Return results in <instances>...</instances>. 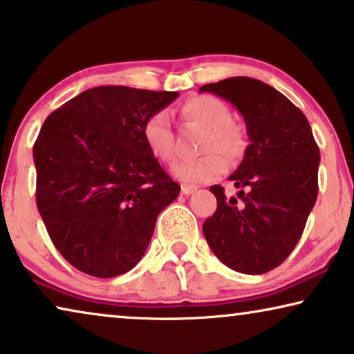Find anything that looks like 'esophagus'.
<instances>
[{
	"mask_svg": "<svg viewBox=\"0 0 354 354\" xmlns=\"http://www.w3.org/2000/svg\"><path fill=\"white\" fill-rule=\"evenodd\" d=\"M195 191H197V187H195V186H187V184H183V186H181V192L184 195H191Z\"/></svg>",
	"mask_w": 354,
	"mask_h": 354,
	"instance_id": "1",
	"label": "esophagus"
}]
</instances>
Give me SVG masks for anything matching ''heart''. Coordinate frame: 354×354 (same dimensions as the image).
I'll return each instance as SVG.
<instances>
[{
  "instance_id": "heart-1",
  "label": "heart",
  "mask_w": 354,
  "mask_h": 354,
  "mask_svg": "<svg viewBox=\"0 0 354 354\" xmlns=\"http://www.w3.org/2000/svg\"><path fill=\"white\" fill-rule=\"evenodd\" d=\"M181 113L191 122L205 129L198 151L203 156L191 160H179L171 167L173 175L187 184H203L223 175L229 163L239 162L246 151V135L241 125L232 120V111L223 100L213 95H195L183 103ZM141 136L147 151L160 162L175 157L170 115L156 111L141 125Z\"/></svg>"
}]
</instances>
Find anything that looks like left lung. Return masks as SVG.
Instances as JSON below:
<instances>
[{
	"instance_id": "1",
	"label": "left lung",
	"mask_w": 354,
	"mask_h": 354,
	"mask_svg": "<svg viewBox=\"0 0 354 354\" xmlns=\"http://www.w3.org/2000/svg\"><path fill=\"white\" fill-rule=\"evenodd\" d=\"M200 92L227 100L243 115L250 145L230 181L239 198L211 186L218 200L203 223L211 251L246 275L270 272L291 254L318 197L319 147L295 104L268 84L236 76Z\"/></svg>"
}]
</instances>
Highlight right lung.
Masks as SVG:
<instances>
[{
    "label": "right lung",
    "instance_id": "1",
    "mask_svg": "<svg viewBox=\"0 0 354 354\" xmlns=\"http://www.w3.org/2000/svg\"><path fill=\"white\" fill-rule=\"evenodd\" d=\"M178 95L93 87L42 124L33 146L36 205L52 243L77 270L113 278L145 256L157 216L181 187L147 151L141 125Z\"/></svg>",
    "mask_w": 354,
    "mask_h": 354
}]
</instances>
